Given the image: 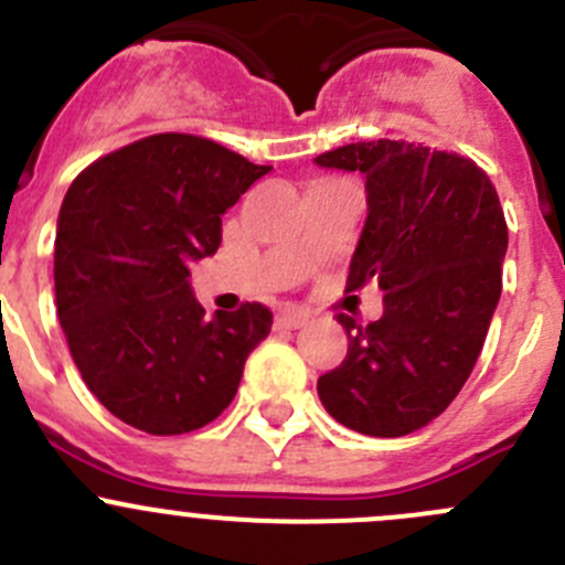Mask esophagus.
<instances>
[{"label":"esophagus","instance_id":"obj_1","mask_svg":"<svg viewBox=\"0 0 565 565\" xmlns=\"http://www.w3.org/2000/svg\"><path fill=\"white\" fill-rule=\"evenodd\" d=\"M309 320V315L300 309H281L276 315V320H273V326L278 328V331H295V328H300L303 322Z\"/></svg>","mask_w":565,"mask_h":565}]
</instances>
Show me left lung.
Listing matches in <instances>:
<instances>
[{"label":"left lung","instance_id":"left-lung-1","mask_svg":"<svg viewBox=\"0 0 565 565\" xmlns=\"http://www.w3.org/2000/svg\"><path fill=\"white\" fill-rule=\"evenodd\" d=\"M315 162L364 177L366 221L348 289H383L381 320L337 317L348 355L320 375L317 394L344 428L397 439L456 399L483 350L502 292L505 215L489 177L447 151L375 140Z\"/></svg>","mask_w":565,"mask_h":565}]
</instances>
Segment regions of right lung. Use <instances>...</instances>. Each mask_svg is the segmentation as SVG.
I'll list each match as a JSON object with an SVG mask.
<instances>
[{
	"label": "right lung",
	"mask_w": 565,
	"mask_h": 565,
	"mask_svg": "<svg viewBox=\"0 0 565 565\" xmlns=\"http://www.w3.org/2000/svg\"><path fill=\"white\" fill-rule=\"evenodd\" d=\"M270 171L168 131L102 157L65 193L54 237L60 326L82 381L131 428L177 436L210 425L270 333L262 303L206 320L190 287V265L221 245V217Z\"/></svg>",
	"instance_id": "obj_1"
}]
</instances>
